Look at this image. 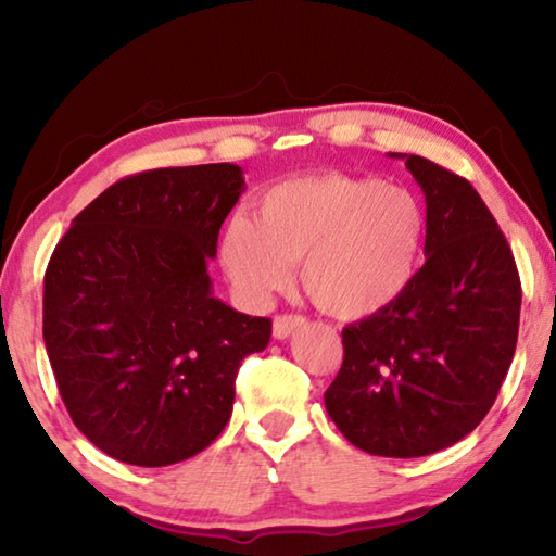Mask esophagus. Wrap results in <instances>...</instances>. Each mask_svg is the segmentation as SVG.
<instances>
[{"mask_svg": "<svg viewBox=\"0 0 556 556\" xmlns=\"http://www.w3.org/2000/svg\"><path fill=\"white\" fill-rule=\"evenodd\" d=\"M306 324L304 316L299 314H281V316H275V326H271V331H275V338H279V341H285V338H289L291 333L296 331V328H301Z\"/></svg>", "mask_w": 556, "mask_h": 556, "instance_id": "34e87169", "label": "esophagus"}]
</instances>
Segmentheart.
<instances>
[{
    "label": "heart",
    "mask_w": 556,
    "mask_h": 556,
    "mask_svg": "<svg viewBox=\"0 0 556 556\" xmlns=\"http://www.w3.org/2000/svg\"><path fill=\"white\" fill-rule=\"evenodd\" d=\"M427 215L407 188L380 178L314 174L262 195L260 215L235 213L220 240L232 287L250 304L301 285L324 312L365 318L394 304L417 277Z\"/></svg>",
    "instance_id": "1"
}]
</instances>
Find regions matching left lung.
Listing matches in <instances>:
<instances>
[{"instance_id": "8db88e82", "label": "left lung", "mask_w": 556, "mask_h": 556, "mask_svg": "<svg viewBox=\"0 0 556 556\" xmlns=\"http://www.w3.org/2000/svg\"><path fill=\"white\" fill-rule=\"evenodd\" d=\"M404 159L427 199L425 267L382 312L343 328V365L324 402L353 446L417 458L470 434L493 407L520 326V275L466 178Z\"/></svg>"}]
</instances>
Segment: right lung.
Returning a JSON list of instances; mask_svg holds the SVG:
<instances>
[{
	"instance_id": "obj_1",
	"label": "right lung",
	"mask_w": 556,
	"mask_h": 556,
	"mask_svg": "<svg viewBox=\"0 0 556 556\" xmlns=\"http://www.w3.org/2000/svg\"><path fill=\"white\" fill-rule=\"evenodd\" d=\"M242 168L127 176L75 215L43 277V343L73 425L108 456L172 466L228 425L235 378L269 318L213 296L208 262Z\"/></svg>"
}]
</instances>
